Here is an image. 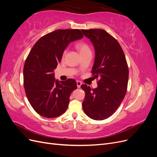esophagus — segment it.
<instances>
[{
  "label": "esophagus",
  "mask_w": 157,
  "mask_h": 157,
  "mask_svg": "<svg viewBox=\"0 0 157 157\" xmlns=\"http://www.w3.org/2000/svg\"><path fill=\"white\" fill-rule=\"evenodd\" d=\"M77 87L78 88H80V86H81V85H82V82H80V81H79V80H77Z\"/></svg>",
  "instance_id": "34e87169"
}]
</instances>
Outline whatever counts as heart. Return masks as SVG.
<instances>
[{
    "mask_svg": "<svg viewBox=\"0 0 157 157\" xmlns=\"http://www.w3.org/2000/svg\"><path fill=\"white\" fill-rule=\"evenodd\" d=\"M77 48L78 50V51L80 52V54L84 53V52H86L90 51L88 46L86 44L83 43V42H81V43L78 44L77 45Z\"/></svg>",
    "mask_w": 157,
    "mask_h": 157,
    "instance_id": "obj_1",
    "label": "heart"
}]
</instances>
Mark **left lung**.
Here are the masks:
<instances>
[{"mask_svg":"<svg viewBox=\"0 0 157 157\" xmlns=\"http://www.w3.org/2000/svg\"><path fill=\"white\" fill-rule=\"evenodd\" d=\"M81 31L94 47L92 72L95 77H99L96 88L81 86L85 92L82 108L90 118L101 121L111 117L124 99L129 71L124 52L115 38L103 29Z\"/></svg>","mask_w":157,"mask_h":157,"instance_id":"8db88e82","label":"left lung"}]
</instances>
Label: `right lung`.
Returning a JSON list of instances; mask_svg holds the SVG:
<instances>
[{"mask_svg": "<svg viewBox=\"0 0 157 157\" xmlns=\"http://www.w3.org/2000/svg\"><path fill=\"white\" fill-rule=\"evenodd\" d=\"M78 29H59L41 37L28 55L23 67L26 96L32 107L46 118L58 117L67 110L69 97L77 88L73 78L59 81L54 71L70 42L81 39Z\"/></svg>", "mask_w": 157, "mask_h": 157, "instance_id": "obj_1", "label": "right lung"}]
</instances>
